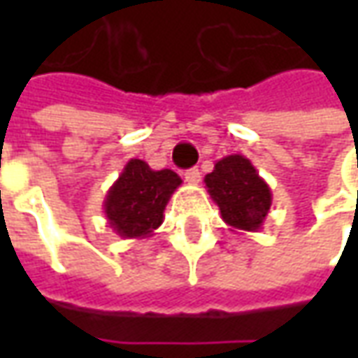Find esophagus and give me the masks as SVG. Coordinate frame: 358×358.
<instances>
[{
  "label": "esophagus",
  "instance_id": "34e87169",
  "mask_svg": "<svg viewBox=\"0 0 358 358\" xmlns=\"http://www.w3.org/2000/svg\"><path fill=\"white\" fill-rule=\"evenodd\" d=\"M184 178H186V182H189V184H199L201 172L197 171V169H189V171L184 172Z\"/></svg>",
  "mask_w": 358,
  "mask_h": 358
}]
</instances>
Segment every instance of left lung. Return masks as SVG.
Here are the masks:
<instances>
[{
  "label": "left lung",
  "mask_w": 358,
  "mask_h": 358,
  "mask_svg": "<svg viewBox=\"0 0 358 358\" xmlns=\"http://www.w3.org/2000/svg\"><path fill=\"white\" fill-rule=\"evenodd\" d=\"M205 187L226 224L241 232H259L268 217L272 192L243 155H228L205 176Z\"/></svg>",
  "instance_id": "left-lung-1"
}]
</instances>
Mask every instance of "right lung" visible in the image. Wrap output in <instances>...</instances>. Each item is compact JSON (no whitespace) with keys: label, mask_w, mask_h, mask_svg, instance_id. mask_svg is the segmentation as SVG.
Returning <instances> with one entry per match:
<instances>
[{"label":"right lung","mask_w":358,"mask_h":358,"mask_svg":"<svg viewBox=\"0 0 358 358\" xmlns=\"http://www.w3.org/2000/svg\"><path fill=\"white\" fill-rule=\"evenodd\" d=\"M182 184L174 171H153L141 159H130L103 201L107 224L124 240H143L163 224L164 207Z\"/></svg>","instance_id":"1"}]
</instances>
